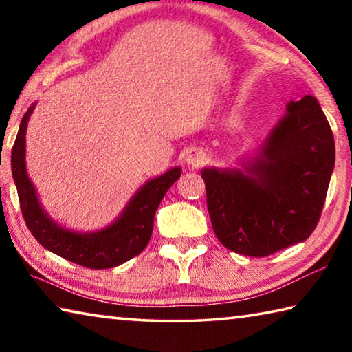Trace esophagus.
I'll return each instance as SVG.
<instances>
[{
    "mask_svg": "<svg viewBox=\"0 0 352 352\" xmlns=\"http://www.w3.org/2000/svg\"><path fill=\"white\" fill-rule=\"evenodd\" d=\"M205 160V153L201 151H190L188 155H186V163L188 166H199L201 162Z\"/></svg>",
    "mask_w": 352,
    "mask_h": 352,
    "instance_id": "1",
    "label": "esophagus"
}]
</instances>
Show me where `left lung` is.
Instances as JSON below:
<instances>
[{
	"mask_svg": "<svg viewBox=\"0 0 352 352\" xmlns=\"http://www.w3.org/2000/svg\"><path fill=\"white\" fill-rule=\"evenodd\" d=\"M287 111L242 169L204 168L212 230L231 252L262 258L305 242L323 210L336 142L318 100Z\"/></svg>",
	"mask_w": 352,
	"mask_h": 352,
	"instance_id": "left-lung-1",
	"label": "left lung"
}]
</instances>
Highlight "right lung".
I'll return each mask as SVG.
<instances>
[{
    "mask_svg": "<svg viewBox=\"0 0 352 352\" xmlns=\"http://www.w3.org/2000/svg\"><path fill=\"white\" fill-rule=\"evenodd\" d=\"M34 109L35 104L23 116L12 147V177L29 231L46 250L88 269H111L135 258L151 241L155 212L168 189L180 178L182 169L175 166L146 182L105 228L87 233L63 228L40 205L37 189L26 170V129Z\"/></svg>",
    "mask_w": 352,
    "mask_h": 352,
    "instance_id": "add662e5",
    "label": "right lung"
}]
</instances>
